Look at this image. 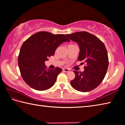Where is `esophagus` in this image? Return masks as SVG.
Wrapping results in <instances>:
<instances>
[{
	"instance_id": "obj_1",
	"label": "esophagus",
	"mask_w": 125,
	"mask_h": 125,
	"mask_svg": "<svg viewBox=\"0 0 125 125\" xmlns=\"http://www.w3.org/2000/svg\"><path fill=\"white\" fill-rule=\"evenodd\" d=\"M63 71L64 72L67 73V72H69L70 71V70H69V69H67V68H64V69H63Z\"/></svg>"
}]
</instances>
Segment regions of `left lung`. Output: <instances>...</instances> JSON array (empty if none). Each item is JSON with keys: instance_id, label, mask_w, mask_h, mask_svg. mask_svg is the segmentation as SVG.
Here are the masks:
<instances>
[{"instance_id": "8db88e82", "label": "left lung", "mask_w": 125, "mask_h": 125, "mask_svg": "<svg viewBox=\"0 0 125 125\" xmlns=\"http://www.w3.org/2000/svg\"><path fill=\"white\" fill-rule=\"evenodd\" d=\"M66 35L79 45L78 60L86 64L83 72L74 71L75 77L71 81V85L79 92H90L100 85L108 68V55L105 46L99 38L85 31Z\"/></svg>"}]
</instances>
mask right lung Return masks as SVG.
<instances>
[{"label":"right lung","instance_id":"right-lung-1","mask_svg":"<svg viewBox=\"0 0 125 125\" xmlns=\"http://www.w3.org/2000/svg\"><path fill=\"white\" fill-rule=\"evenodd\" d=\"M64 42H70L63 34L40 31L23 43L18 57L21 75L27 85L35 90H47L54 85L62 69H47L45 61L53 56L55 50Z\"/></svg>","mask_w":125,"mask_h":125}]
</instances>
